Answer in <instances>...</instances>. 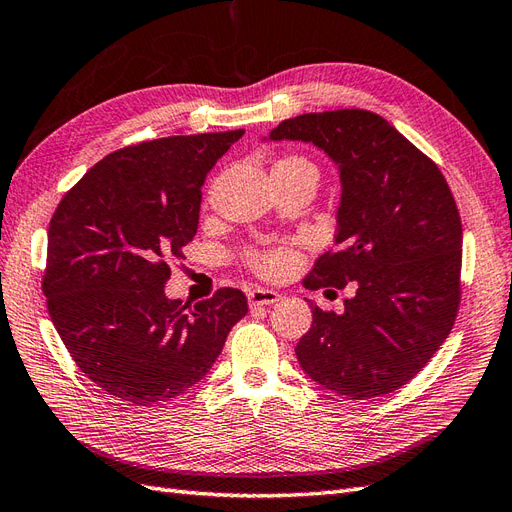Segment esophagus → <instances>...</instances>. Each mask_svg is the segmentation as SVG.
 <instances>
[{
    "instance_id": "obj_1",
    "label": "esophagus",
    "mask_w": 512,
    "mask_h": 512,
    "mask_svg": "<svg viewBox=\"0 0 512 512\" xmlns=\"http://www.w3.org/2000/svg\"><path fill=\"white\" fill-rule=\"evenodd\" d=\"M281 300V294H276L272 289H264V287H257L248 291V304L251 306H268Z\"/></svg>"
}]
</instances>
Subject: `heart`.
Returning a JSON list of instances; mask_svg holds the SVG:
<instances>
[{"label":"heart","instance_id":"heart-1","mask_svg":"<svg viewBox=\"0 0 512 512\" xmlns=\"http://www.w3.org/2000/svg\"><path fill=\"white\" fill-rule=\"evenodd\" d=\"M270 175L272 178H279V175H287V178H309L317 184L319 169L311 158H306L302 154H285L272 165ZM244 261L248 268L255 274L264 276V279H281V276L294 270L296 253L291 246L255 248V251L246 253Z\"/></svg>","mask_w":512,"mask_h":512}]
</instances>
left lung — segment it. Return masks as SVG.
<instances>
[{
  "mask_svg": "<svg viewBox=\"0 0 512 512\" xmlns=\"http://www.w3.org/2000/svg\"><path fill=\"white\" fill-rule=\"evenodd\" d=\"M272 141H311L341 171L337 246L304 287H354L345 311L313 306L296 356L313 382L347 399L405 386L433 358L461 302L463 229L440 167L382 115L364 109L304 113Z\"/></svg>",
  "mask_w": 512,
  "mask_h": 512,
  "instance_id": "obj_1",
  "label": "left lung"
}]
</instances>
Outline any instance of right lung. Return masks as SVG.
Instances as JSON below:
<instances>
[{"mask_svg": "<svg viewBox=\"0 0 512 512\" xmlns=\"http://www.w3.org/2000/svg\"><path fill=\"white\" fill-rule=\"evenodd\" d=\"M244 130L115 150L70 188L49 225L42 294L77 367L137 407L173 401L206 377L248 313L223 287L193 309L165 296L169 261L199 225L206 175Z\"/></svg>", "mask_w": 512, "mask_h": 512, "instance_id": "right-lung-1", "label": "right lung"}]
</instances>
